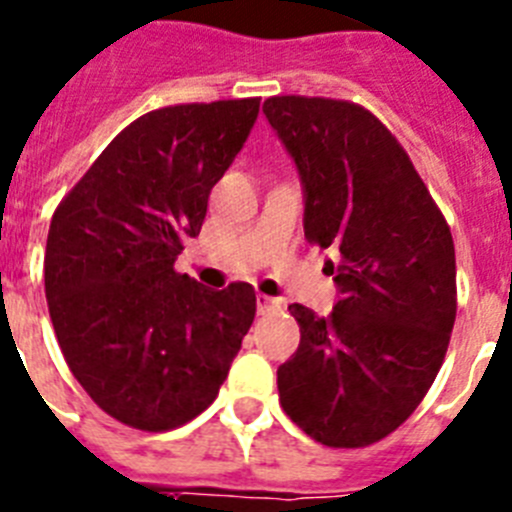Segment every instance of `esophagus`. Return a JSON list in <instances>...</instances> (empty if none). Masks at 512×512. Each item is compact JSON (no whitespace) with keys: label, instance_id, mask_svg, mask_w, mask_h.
Masks as SVG:
<instances>
[{"label":"esophagus","instance_id":"34e87169","mask_svg":"<svg viewBox=\"0 0 512 512\" xmlns=\"http://www.w3.org/2000/svg\"><path fill=\"white\" fill-rule=\"evenodd\" d=\"M256 307H259L261 315H271V312L284 310L282 297H269V295H256Z\"/></svg>","mask_w":512,"mask_h":512}]
</instances>
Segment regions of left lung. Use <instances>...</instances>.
<instances>
[{
    "instance_id": "8db88e82",
    "label": "left lung",
    "mask_w": 512,
    "mask_h": 512,
    "mask_svg": "<svg viewBox=\"0 0 512 512\" xmlns=\"http://www.w3.org/2000/svg\"><path fill=\"white\" fill-rule=\"evenodd\" d=\"M264 112L295 161L305 238L328 261V318L289 305L300 346L277 369L282 408L333 449H359L410 418L443 364L456 318L451 230L395 135L359 104L271 97Z\"/></svg>"
}]
</instances>
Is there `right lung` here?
I'll return each mask as SVG.
<instances>
[{"mask_svg":"<svg viewBox=\"0 0 512 512\" xmlns=\"http://www.w3.org/2000/svg\"><path fill=\"white\" fill-rule=\"evenodd\" d=\"M259 97L138 117L56 207L45 297L71 374L107 415L171 431L210 408L256 315L251 284L174 271L241 153Z\"/></svg>","mask_w":512,"mask_h":512,"instance_id":"1","label":"right lung"}]
</instances>
